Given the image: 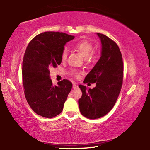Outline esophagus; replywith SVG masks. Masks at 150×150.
<instances>
[{
	"mask_svg": "<svg viewBox=\"0 0 150 150\" xmlns=\"http://www.w3.org/2000/svg\"><path fill=\"white\" fill-rule=\"evenodd\" d=\"M73 88L74 89L77 88H78V84L77 83H75V82H74V83L73 84Z\"/></svg>",
	"mask_w": 150,
	"mask_h": 150,
	"instance_id": "1",
	"label": "esophagus"
}]
</instances>
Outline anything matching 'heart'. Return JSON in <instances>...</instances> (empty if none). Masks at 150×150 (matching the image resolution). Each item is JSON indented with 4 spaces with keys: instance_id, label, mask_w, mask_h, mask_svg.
Here are the masks:
<instances>
[{
    "instance_id": "b5f03b06",
    "label": "heart",
    "mask_w": 150,
    "mask_h": 150,
    "mask_svg": "<svg viewBox=\"0 0 150 150\" xmlns=\"http://www.w3.org/2000/svg\"><path fill=\"white\" fill-rule=\"evenodd\" d=\"M74 49L80 53L86 60H90L93 56V46L90 41L87 40H82L76 43L74 45ZM68 56V50L66 47L63 49L61 53V60H65Z\"/></svg>"
}]
</instances>
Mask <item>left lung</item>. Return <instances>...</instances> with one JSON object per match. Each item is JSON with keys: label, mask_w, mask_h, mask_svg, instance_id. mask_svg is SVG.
<instances>
[{"label": "left lung", "mask_w": 150, "mask_h": 150, "mask_svg": "<svg viewBox=\"0 0 150 150\" xmlns=\"http://www.w3.org/2000/svg\"><path fill=\"white\" fill-rule=\"evenodd\" d=\"M100 40L101 56L85 77L84 83H96L93 89L79 85L82 97L79 106L82 115L91 119L106 115L119 97L123 81L122 57L117 44L105 35L97 33Z\"/></svg>", "instance_id": "left-lung-1"}]
</instances>
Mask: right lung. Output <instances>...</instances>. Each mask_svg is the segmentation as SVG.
<instances>
[{"mask_svg": "<svg viewBox=\"0 0 150 150\" xmlns=\"http://www.w3.org/2000/svg\"><path fill=\"white\" fill-rule=\"evenodd\" d=\"M74 38L46 31L37 35L27 46L22 69L25 97L34 112L43 117L50 119L61 113L72 88V83L66 79L54 86L50 69L60 64L65 44Z\"/></svg>", "mask_w": 150, "mask_h": 150, "instance_id": "1", "label": "right lung"}]
</instances>
